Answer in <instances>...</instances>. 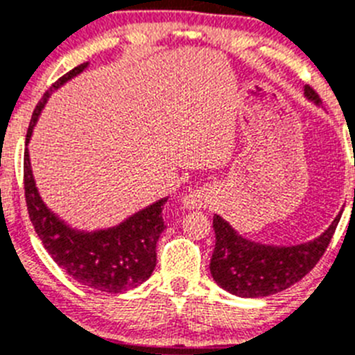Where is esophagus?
I'll use <instances>...</instances> for the list:
<instances>
[{
  "label": "esophagus",
  "mask_w": 355,
  "mask_h": 355,
  "mask_svg": "<svg viewBox=\"0 0 355 355\" xmlns=\"http://www.w3.org/2000/svg\"><path fill=\"white\" fill-rule=\"evenodd\" d=\"M209 201L210 191L207 187H196V189H191L182 198V207L185 210H201L209 205Z\"/></svg>",
  "instance_id": "1"
}]
</instances>
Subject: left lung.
Returning a JSON list of instances; mask_svg holds the SVG:
<instances>
[{
  "label": "left lung",
  "instance_id": "obj_1",
  "mask_svg": "<svg viewBox=\"0 0 355 355\" xmlns=\"http://www.w3.org/2000/svg\"><path fill=\"white\" fill-rule=\"evenodd\" d=\"M304 97L320 104L306 86ZM341 214L334 217L320 237L297 245H270L249 241L214 214L216 248L210 258V274L217 285L239 297H267L301 281L325 253Z\"/></svg>",
  "mask_w": 355,
  "mask_h": 355
}]
</instances>
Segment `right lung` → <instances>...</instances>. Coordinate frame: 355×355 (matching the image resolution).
Segmentation results:
<instances>
[{
	"label": "right lung",
	"instance_id": "add662e5",
	"mask_svg": "<svg viewBox=\"0 0 355 355\" xmlns=\"http://www.w3.org/2000/svg\"><path fill=\"white\" fill-rule=\"evenodd\" d=\"M86 67L88 62L67 72L44 94L31 116L26 145L51 94L81 74ZM24 194L30 219L46 251L56 265L78 283L98 292L122 293L136 288L152 276L157 261L155 245L166 228L162 221V207L168 201V196L111 228L94 232L72 228L44 203L35 184L28 148L24 150Z\"/></svg>",
	"mask_w": 355,
	"mask_h": 355
}]
</instances>
